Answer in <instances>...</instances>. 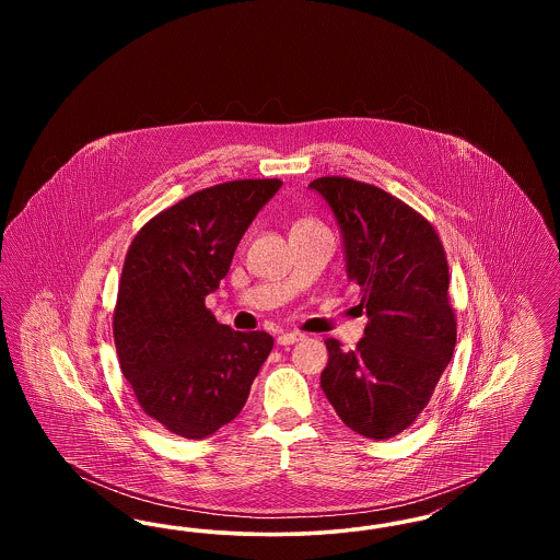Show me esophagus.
<instances>
[{"label":"esophagus","instance_id":"34e87169","mask_svg":"<svg viewBox=\"0 0 560 560\" xmlns=\"http://www.w3.org/2000/svg\"><path fill=\"white\" fill-rule=\"evenodd\" d=\"M300 340H304V334H300V331H283L277 336V345H281V347H290Z\"/></svg>","mask_w":560,"mask_h":560}]
</instances>
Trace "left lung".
<instances>
[{
  "mask_svg": "<svg viewBox=\"0 0 560 560\" xmlns=\"http://www.w3.org/2000/svg\"><path fill=\"white\" fill-rule=\"evenodd\" d=\"M340 224L348 279L361 290L365 338H327L320 388L350 430L375 441L411 427L452 361L457 323L434 226L390 192L345 176L313 180Z\"/></svg>",
  "mask_w": 560,
  "mask_h": 560,
  "instance_id": "obj_1",
  "label": "left lung"
}]
</instances>
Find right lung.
Wrapping results in <instances>:
<instances>
[{"label":"right lung","mask_w":560,"mask_h":560,"mask_svg":"<svg viewBox=\"0 0 560 560\" xmlns=\"http://www.w3.org/2000/svg\"><path fill=\"white\" fill-rule=\"evenodd\" d=\"M281 180H231L153 215L133 237L113 311L119 368L142 411L185 439L240 416L272 350L267 331H235L206 306L243 233Z\"/></svg>","instance_id":"obj_1"}]
</instances>
